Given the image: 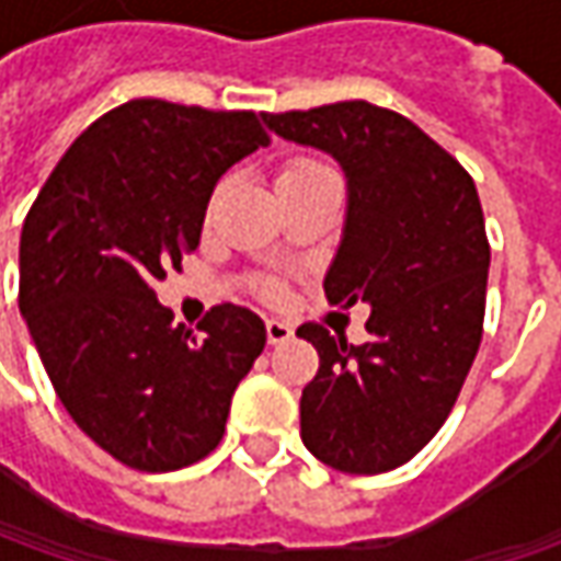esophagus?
Returning a JSON list of instances; mask_svg holds the SVG:
<instances>
[{"instance_id":"1","label":"esophagus","mask_w":561,"mask_h":561,"mask_svg":"<svg viewBox=\"0 0 561 561\" xmlns=\"http://www.w3.org/2000/svg\"><path fill=\"white\" fill-rule=\"evenodd\" d=\"M265 334H268V343H287L293 336V328L287 321H280V318H268V324H265Z\"/></svg>"}]
</instances>
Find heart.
Instances as JSON below:
<instances>
[{
    "label": "heart",
    "instance_id": "b5f03b06",
    "mask_svg": "<svg viewBox=\"0 0 561 561\" xmlns=\"http://www.w3.org/2000/svg\"><path fill=\"white\" fill-rule=\"evenodd\" d=\"M318 171H324V164L314 162V159H293L280 168V178H277V186L293 184V181H302V178H312Z\"/></svg>",
    "mask_w": 561,
    "mask_h": 561
}]
</instances>
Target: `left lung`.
I'll use <instances>...</instances> for the list:
<instances>
[{
	"label": "left lung",
	"instance_id": "1",
	"mask_svg": "<svg viewBox=\"0 0 561 561\" xmlns=\"http://www.w3.org/2000/svg\"><path fill=\"white\" fill-rule=\"evenodd\" d=\"M346 174V225L324 274L331 306H371L362 346L321 324L299 399L302 443L346 474L405 465L440 431L478 356L490 247L471 174L421 127L371 102L262 115Z\"/></svg>",
	"mask_w": 561,
	"mask_h": 561
}]
</instances>
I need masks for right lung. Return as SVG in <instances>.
I'll return each instance as SVG.
<instances>
[{"label":"right lung","mask_w":561,"mask_h":561,"mask_svg":"<svg viewBox=\"0 0 561 561\" xmlns=\"http://www.w3.org/2000/svg\"><path fill=\"white\" fill-rule=\"evenodd\" d=\"M268 146L259 115L134 99L55 164L21 230V314L77 427L137 471H178L225 437L265 324L215 306L174 324L164 268L199 247L211 190Z\"/></svg>","instance_id":"1"}]
</instances>
